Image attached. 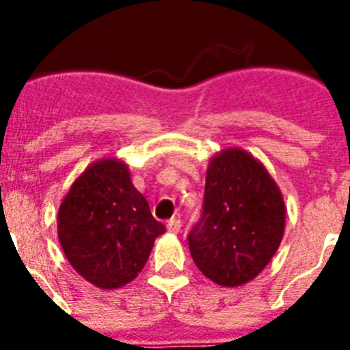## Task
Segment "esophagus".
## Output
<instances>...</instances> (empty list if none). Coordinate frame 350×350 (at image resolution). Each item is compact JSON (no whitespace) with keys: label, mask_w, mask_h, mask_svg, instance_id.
<instances>
[{"label":"esophagus","mask_w":350,"mask_h":350,"mask_svg":"<svg viewBox=\"0 0 350 350\" xmlns=\"http://www.w3.org/2000/svg\"><path fill=\"white\" fill-rule=\"evenodd\" d=\"M181 229V219L180 218H170L169 221H167V230L172 234L180 232Z\"/></svg>","instance_id":"esophagus-1"}]
</instances>
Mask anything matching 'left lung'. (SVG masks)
I'll return each mask as SVG.
<instances>
[{
    "label": "left lung",
    "instance_id": "left-lung-1",
    "mask_svg": "<svg viewBox=\"0 0 350 350\" xmlns=\"http://www.w3.org/2000/svg\"><path fill=\"white\" fill-rule=\"evenodd\" d=\"M285 203L265 167L241 148L208 163L202 216L187 236L200 271L224 287L254 280L282 243Z\"/></svg>",
    "mask_w": 350,
    "mask_h": 350
}]
</instances>
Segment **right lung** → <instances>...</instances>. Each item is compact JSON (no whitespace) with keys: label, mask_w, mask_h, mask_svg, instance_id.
Wrapping results in <instances>:
<instances>
[{"label":"right lung","mask_w":350,"mask_h":350,"mask_svg":"<svg viewBox=\"0 0 350 350\" xmlns=\"http://www.w3.org/2000/svg\"><path fill=\"white\" fill-rule=\"evenodd\" d=\"M165 225L134 189L123 161L90 165L63 200L57 238L78 274L100 288L126 285L142 272Z\"/></svg>","instance_id":"right-lung-1"}]
</instances>
